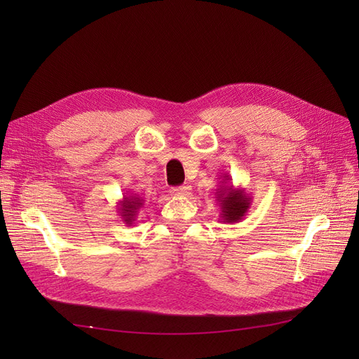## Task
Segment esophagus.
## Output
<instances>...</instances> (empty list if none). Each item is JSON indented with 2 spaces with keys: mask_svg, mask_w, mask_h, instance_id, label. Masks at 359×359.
Here are the masks:
<instances>
[{
  "mask_svg": "<svg viewBox=\"0 0 359 359\" xmlns=\"http://www.w3.org/2000/svg\"><path fill=\"white\" fill-rule=\"evenodd\" d=\"M173 196H189L190 194V187L189 186H180V187H173L170 190Z\"/></svg>",
  "mask_w": 359,
  "mask_h": 359,
  "instance_id": "34e87169",
  "label": "esophagus"
}]
</instances>
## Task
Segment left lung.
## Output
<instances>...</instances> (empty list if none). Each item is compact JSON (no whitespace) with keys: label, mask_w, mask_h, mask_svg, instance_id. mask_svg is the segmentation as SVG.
<instances>
[{"label":"left lung","mask_w":359,"mask_h":359,"mask_svg":"<svg viewBox=\"0 0 359 359\" xmlns=\"http://www.w3.org/2000/svg\"><path fill=\"white\" fill-rule=\"evenodd\" d=\"M229 181V175L223 177L220 187L215 190V201L220 206V220L227 224H233L241 222L247 215L250 206H252V196L241 187L227 186Z\"/></svg>","instance_id":"1"}]
</instances>
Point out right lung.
Wrapping results in <instances>:
<instances>
[{"label": "right lung", "mask_w": 359, "mask_h": 359, "mask_svg": "<svg viewBox=\"0 0 359 359\" xmlns=\"http://www.w3.org/2000/svg\"><path fill=\"white\" fill-rule=\"evenodd\" d=\"M144 199L137 194H124L123 199L118 202V212L121 215V220L126 226H133L139 211L144 208Z\"/></svg>", "instance_id": "right-lung-1"}]
</instances>
